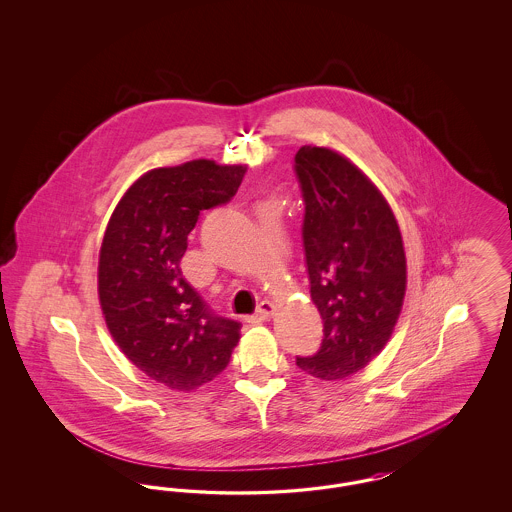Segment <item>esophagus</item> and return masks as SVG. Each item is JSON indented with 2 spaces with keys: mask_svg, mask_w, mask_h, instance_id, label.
<instances>
[{
  "mask_svg": "<svg viewBox=\"0 0 512 512\" xmlns=\"http://www.w3.org/2000/svg\"><path fill=\"white\" fill-rule=\"evenodd\" d=\"M272 313H274V303L272 301H261L259 303V307H257V311L251 315V317H247V322H251V324H259V322H265L268 318L272 317Z\"/></svg>",
  "mask_w": 512,
  "mask_h": 512,
  "instance_id": "34e87169",
  "label": "esophagus"
}]
</instances>
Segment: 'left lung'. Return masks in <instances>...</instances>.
<instances>
[{"label":"left lung","mask_w":512,"mask_h":512,"mask_svg":"<svg viewBox=\"0 0 512 512\" xmlns=\"http://www.w3.org/2000/svg\"><path fill=\"white\" fill-rule=\"evenodd\" d=\"M295 174L311 299L324 322L320 349L297 357V366L320 380H343L390 340L407 288L403 238L384 195L338 151L301 147Z\"/></svg>","instance_id":"obj_1"}]
</instances>
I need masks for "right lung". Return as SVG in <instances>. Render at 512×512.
Here are the masks:
<instances>
[{"label": "right lung", "instance_id": "add662e5", "mask_svg": "<svg viewBox=\"0 0 512 512\" xmlns=\"http://www.w3.org/2000/svg\"><path fill=\"white\" fill-rule=\"evenodd\" d=\"M244 165L209 159L146 172L122 195L99 251L98 293L111 336L151 380L192 391L230 363L242 324L215 315L180 259L201 211L228 203Z\"/></svg>", "mask_w": 512, "mask_h": 512}]
</instances>
